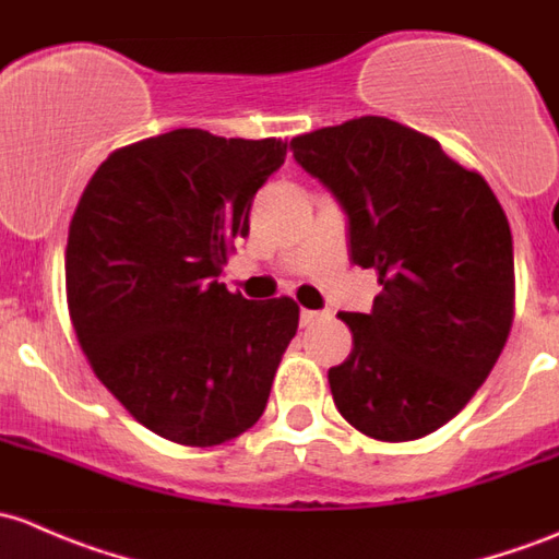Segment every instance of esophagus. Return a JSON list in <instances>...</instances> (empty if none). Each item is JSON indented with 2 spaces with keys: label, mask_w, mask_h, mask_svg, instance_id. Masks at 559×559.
Listing matches in <instances>:
<instances>
[{
  "label": "esophagus",
  "mask_w": 559,
  "mask_h": 559,
  "mask_svg": "<svg viewBox=\"0 0 559 559\" xmlns=\"http://www.w3.org/2000/svg\"><path fill=\"white\" fill-rule=\"evenodd\" d=\"M322 318V312H314V309H301V328H309V325H314V322H318Z\"/></svg>",
  "instance_id": "obj_1"
}]
</instances>
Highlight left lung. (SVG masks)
Segmentation results:
<instances>
[{
  "label": "left lung",
  "instance_id": "1",
  "mask_svg": "<svg viewBox=\"0 0 559 559\" xmlns=\"http://www.w3.org/2000/svg\"><path fill=\"white\" fill-rule=\"evenodd\" d=\"M290 147L347 212L353 263L382 285L371 312L338 314L353 353L328 371L333 404L371 439H423L474 399L509 338L514 247L503 206L433 136L379 115Z\"/></svg>",
  "mask_w": 559,
  "mask_h": 559
}]
</instances>
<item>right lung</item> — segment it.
I'll return each instance as SVG.
<instances>
[{"label": "right lung", "mask_w": 559, "mask_h": 559, "mask_svg": "<svg viewBox=\"0 0 559 559\" xmlns=\"http://www.w3.org/2000/svg\"><path fill=\"white\" fill-rule=\"evenodd\" d=\"M285 151L175 129L109 153L80 195L69 318L99 382L160 439L217 447L266 408L298 304L250 301L217 277Z\"/></svg>", "instance_id": "right-lung-1"}]
</instances>
